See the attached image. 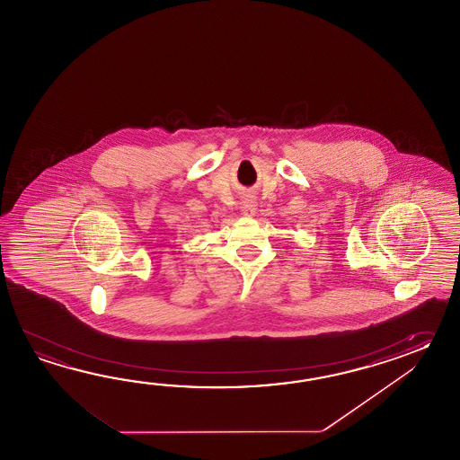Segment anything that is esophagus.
Returning <instances> with one entry per match:
<instances>
[{"label": "esophagus", "mask_w": 460, "mask_h": 460, "mask_svg": "<svg viewBox=\"0 0 460 460\" xmlns=\"http://www.w3.org/2000/svg\"><path fill=\"white\" fill-rule=\"evenodd\" d=\"M256 207H258V204H256V199H254L252 194H246V196H243L242 202H240V210H242V214H243V216H254Z\"/></svg>", "instance_id": "esophagus-1"}]
</instances>
